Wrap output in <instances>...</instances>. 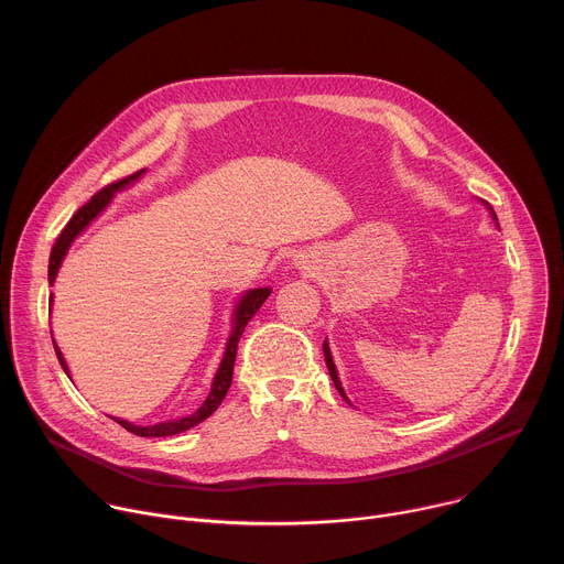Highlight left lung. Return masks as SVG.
Returning <instances> with one entry per match:
<instances>
[{
    "mask_svg": "<svg viewBox=\"0 0 564 564\" xmlns=\"http://www.w3.org/2000/svg\"><path fill=\"white\" fill-rule=\"evenodd\" d=\"M494 216H496V214H494ZM324 355H326V364H328V370H330V377H333V381H335L337 390L341 392V397H346V394H344V388H341V383H339V377H337V368H335V364H333V355H330V348H328V344H324Z\"/></svg>",
    "mask_w": 564,
    "mask_h": 564,
    "instance_id": "8db88e82",
    "label": "left lung"
}]
</instances>
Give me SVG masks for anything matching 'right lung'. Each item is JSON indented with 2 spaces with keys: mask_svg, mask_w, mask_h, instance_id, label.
Instances as JSON below:
<instances>
[{
  "mask_svg": "<svg viewBox=\"0 0 564 564\" xmlns=\"http://www.w3.org/2000/svg\"><path fill=\"white\" fill-rule=\"evenodd\" d=\"M142 172H144V170H140V172H135V174H131V176H127V178H120V181H116V183L102 187L96 196H91V200H89L87 205H83V207H79V209L73 214V218L64 225V229L59 231V236H57V240H55V246H53V250H51V261H48V283H51V285H53V281H55V274H57V270H59V265H62V259H64L68 246L73 243V238H75L79 231H83V229L109 205L111 196H113L118 189H122L124 185L133 183ZM270 292H272L270 288L250 290L243 299H240V303L236 305V312H234V330H231V335H229V341H227V348H225V357H223L220 368H218V372H216V377H214V383H212V390H209L207 399L203 401V406H200L196 413H192V415H187V417H181V420H174V422L153 424V426H133V424H129V422H124V420H116V422H118L122 429H127L129 433L140 435V437H170V435H178V433H183V431H187V429L200 424L203 420H207V417L220 406V401L225 399V394H227V390H229V386H231L234 361H236V348H238L240 337H243V330H246V326H248V321L257 314V310L263 305V301L270 296ZM53 346H55V341H53ZM55 352H57V359H59L64 372L68 375V368H66L64 357H62V352H59L57 346H55Z\"/></svg>",
  "mask_w": 564,
  "mask_h": 564,
  "instance_id": "right-lung-1",
  "label": "right lung"
}]
</instances>
